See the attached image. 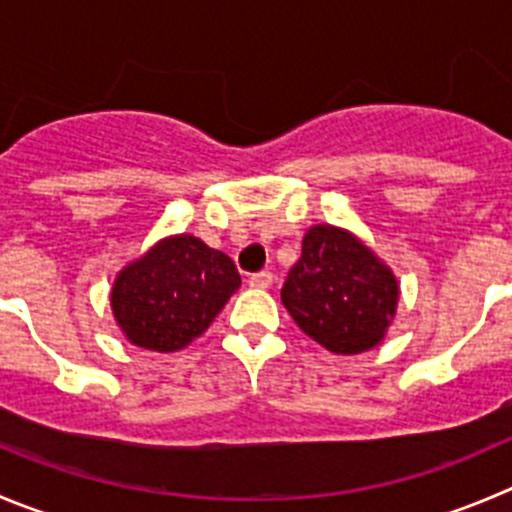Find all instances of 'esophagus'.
I'll return each instance as SVG.
<instances>
[{
	"label": "esophagus",
	"mask_w": 512,
	"mask_h": 512,
	"mask_svg": "<svg viewBox=\"0 0 512 512\" xmlns=\"http://www.w3.org/2000/svg\"><path fill=\"white\" fill-rule=\"evenodd\" d=\"M271 284H274V274L271 271H259V274L248 276V286H253V289H269Z\"/></svg>",
	"instance_id": "esophagus-1"
}]
</instances>
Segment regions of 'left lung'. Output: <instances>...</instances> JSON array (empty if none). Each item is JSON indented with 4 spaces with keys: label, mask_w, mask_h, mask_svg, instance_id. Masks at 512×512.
Wrapping results in <instances>:
<instances>
[{
    "label": "left lung",
    "mask_w": 512,
    "mask_h": 512,
    "mask_svg": "<svg viewBox=\"0 0 512 512\" xmlns=\"http://www.w3.org/2000/svg\"><path fill=\"white\" fill-rule=\"evenodd\" d=\"M281 304L306 337L332 354H362L384 342L399 304V281L347 228L316 223L304 233Z\"/></svg>",
    "instance_id": "left-lung-1"
}]
</instances>
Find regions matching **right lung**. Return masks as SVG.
<instances>
[{"label": "right lung", "mask_w": 512, "mask_h": 512, "mask_svg": "<svg viewBox=\"0 0 512 512\" xmlns=\"http://www.w3.org/2000/svg\"><path fill=\"white\" fill-rule=\"evenodd\" d=\"M238 286L226 253L193 233H173L118 271L110 309L133 347L170 354L201 337Z\"/></svg>", "instance_id": "add662e5"}]
</instances>
